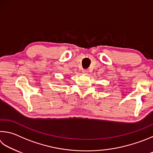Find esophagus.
<instances>
[{
  "label": "esophagus",
  "mask_w": 153,
  "mask_h": 153,
  "mask_svg": "<svg viewBox=\"0 0 153 153\" xmlns=\"http://www.w3.org/2000/svg\"><path fill=\"white\" fill-rule=\"evenodd\" d=\"M88 72V71L87 69H83V70H82V73L84 74H87Z\"/></svg>",
  "instance_id": "1"
}]
</instances>
